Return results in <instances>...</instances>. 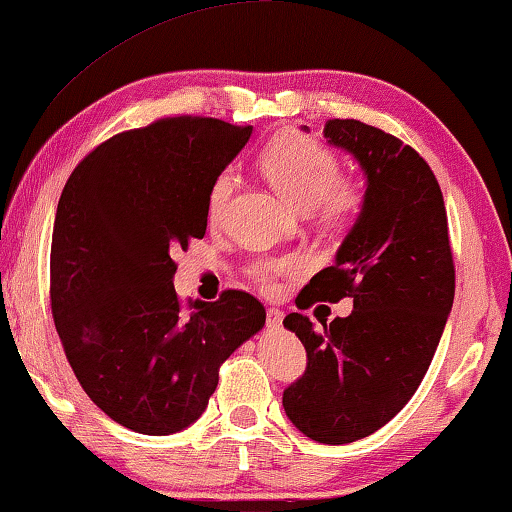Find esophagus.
<instances>
[{
    "label": "esophagus",
    "mask_w": 512,
    "mask_h": 512,
    "mask_svg": "<svg viewBox=\"0 0 512 512\" xmlns=\"http://www.w3.org/2000/svg\"><path fill=\"white\" fill-rule=\"evenodd\" d=\"M282 311L280 309H268L266 311V327L268 329H282Z\"/></svg>",
    "instance_id": "obj_1"
}]
</instances>
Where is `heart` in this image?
<instances>
[{
	"label": "heart",
	"mask_w": 512,
	"mask_h": 512,
	"mask_svg": "<svg viewBox=\"0 0 512 512\" xmlns=\"http://www.w3.org/2000/svg\"><path fill=\"white\" fill-rule=\"evenodd\" d=\"M268 183L275 187L284 201L298 210H314L320 207L329 219L357 210L361 192L357 185L339 183V162L334 153L316 140L302 135H282L266 146L259 158ZM232 189H235V173L230 169L216 176L207 198V216L210 221H219L225 205H228ZM300 259H273V262H259L253 273L259 282L271 284L273 277L291 271H300Z\"/></svg>",
	"instance_id": "heart-1"
}]
</instances>
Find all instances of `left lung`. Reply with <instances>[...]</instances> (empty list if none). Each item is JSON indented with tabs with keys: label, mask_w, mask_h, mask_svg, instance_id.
I'll return each mask as SVG.
<instances>
[{
	"label": "left lung",
	"mask_w": 512,
	"mask_h": 512,
	"mask_svg": "<svg viewBox=\"0 0 512 512\" xmlns=\"http://www.w3.org/2000/svg\"><path fill=\"white\" fill-rule=\"evenodd\" d=\"M323 135L357 160L366 192L334 264L296 305L350 296L354 309L320 329L302 314L284 318L307 370L282 406L307 438L345 445L384 427L418 391L454 305V259L443 192L411 146L357 119H329Z\"/></svg>",
	"instance_id": "left-lung-1"
}]
</instances>
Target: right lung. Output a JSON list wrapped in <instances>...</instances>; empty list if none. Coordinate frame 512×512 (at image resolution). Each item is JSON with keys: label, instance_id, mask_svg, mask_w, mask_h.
<instances>
[{"label": "right lung", "instance_id": "obj_1", "mask_svg": "<svg viewBox=\"0 0 512 512\" xmlns=\"http://www.w3.org/2000/svg\"><path fill=\"white\" fill-rule=\"evenodd\" d=\"M253 126L171 117L97 146L60 194L51 311L76 379L99 409L146 436L201 418L219 366L266 323L244 291L216 302L173 289V255L203 239L207 198Z\"/></svg>", "mask_w": 512, "mask_h": 512}]
</instances>
